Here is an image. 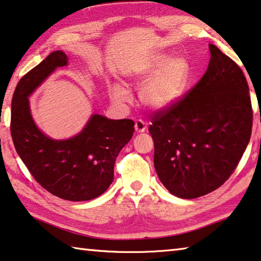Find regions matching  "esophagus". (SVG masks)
I'll return each mask as SVG.
<instances>
[{
	"label": "esophagus",
	"instance_id": "esophagus-1",
	"mask_svg": "<svg viewBox=\"0 0 261 261\" xmlns=\"http://www.w3.org/2000/svg\"><path fill=\"white\" fill-rule=\"evenodd\" d=\"M146 123L143 119H137L135 123V130L137 132H144L146 130Z\"/></svg>",
	"mask_w": 261,
	"mask_h": 261
}]
</instances>
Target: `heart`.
I'll return each mask as SVG.
<instances>
[{"label":"heart","instance_id":"b5f03b06","mask_svg":"<svg viewBox=\"0 0 261 261\" xmlns=\"http://www.w3.org/2000/svg\"><path fill=\"white\" fill-rule=\"evenodd\" d=\"M130 77L137 86L140 101L147 108L159 111L169 108L181 98L187 90L192 67L185 57L171 58L165 53H156L131 72ZM111 97L118 103L130 100V93L125 87L116 84L111 87Z\"/></svg>","mask_w":261,"mask_h":261}]
</instances>
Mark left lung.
Here are the masks:
<instances>
[{
  "mask_svg": "<svg viewBox=\"0 0 261 261\" xmlns=\"http://www.w3.org/2000/svg\"><path fill=\"white\" fill-rule=\"evenodd\" d=\"M204 75L185 97L153 115L154 168L168 192L196 198L214 192L237 167L250 142L249 86L241 67L209 44Z\"/></svg>",
  "mask_w": 261,
  "mask_h": 261,
  "instance_id": "8db88e82",
  "label": "left lung"
}]
</instances>
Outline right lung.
I'll list each match as a JSON object with an SVG mask.
<instances>
[{
    "mask_svg": "<svg viewBox=\"0 0 261 261\" xmlns=\"http://www.w3.org/2000/svg\"><path fill=\"white\" fill-rule=\"evenodd\" d=\"M67 63L63 51H55L20 79L11 101L10 131L16 151L41 187L64 200L88 201L113 182L116 158L134 135L135 122L94 114L72 138L44 135L32 118L29 96Z\"/></svg>",
    "mask_w": 261,
    "mask_h": 261,
    "instance_id": "add662e5",
    "label": "right lung"
}]
</instances>
